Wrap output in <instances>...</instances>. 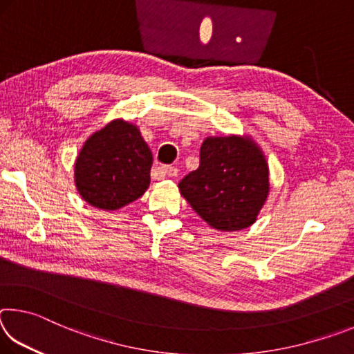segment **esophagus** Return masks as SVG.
Masks as SVG:
<instances>
[{"mask_svg": "<svg viewBox=\"0 0 354 354\" xmlns=\"http://www.w3.org/2000/svg\"><path fill=\"white\" fill-rule=\"evenodd\" d=\"M159 173H162V175L173 178V176H178V169H176V167L167 165V167H162V169H159Z\"/></svg>", "mask_w": 354, "mask_h": 354, "instance_id": "34e87169", "label": "esophagus"}]
</instances>
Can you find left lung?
<instances>
[{
  "mask_svg": "<svg viewBox=\"0 0 354 354\" xmlns=\"http://www.w3.org/2000/svg\"><path fill=\"white\" fill-rule=\"evenodd\" d=\"M268 164L250 137H207L200 167L179 183L192 209L218 231L251 226L268 195Z\"/></svg>",
  "mask_w": 354,
  "mask_h": 354,
  "instance_id": "8db88e82",
  "label": "left lung"
}]
</instances>
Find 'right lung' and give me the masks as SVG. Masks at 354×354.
Listing matches in <instances>:
<instances>
[{
	"label": "right lung",
	"instance_id": "1",
	"mask_svg": "<svg viewBox=\"0 0 354 354\" xmlns=\"http://www.w3.org/2000/svg\"><path fill=\"white\" fill-rule=\"evenodd\" d=\"M153 154L139 128L112 120L84 143L75 164V183L88 205L115 211L145 194Z\"/></svg>",
	"mask_w": 354,
	"mask_h": 354
}]
</instances>
